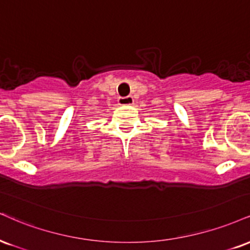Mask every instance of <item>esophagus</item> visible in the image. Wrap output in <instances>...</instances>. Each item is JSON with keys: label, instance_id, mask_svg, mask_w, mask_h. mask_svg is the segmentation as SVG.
Segmentation results:
<instances>
[{"label": "esophagus", "instance_id": "esophagus-1", "mask_svg": "<svg viewBox=\"0 0 250 250\" xmlns=\"http://www.w3.org/2000/svg\"><path fill=\"white\" fill-rule=\"evenodd\" d=\"M134 104L133 96H125V98H119L120 106H131Z\"/></svg>", "mask_w": 250, "mask_h": 250}]
</instances>
